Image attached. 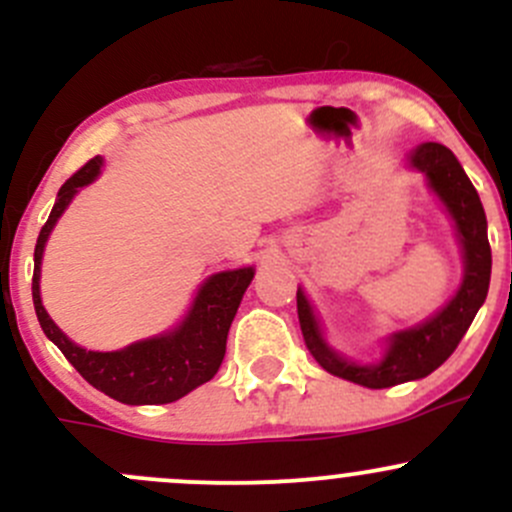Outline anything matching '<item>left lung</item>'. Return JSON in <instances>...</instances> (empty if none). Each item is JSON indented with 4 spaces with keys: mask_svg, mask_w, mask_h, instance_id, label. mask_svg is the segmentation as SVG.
<instances>
[{
    "mask_svg": "<svg viewBox=\"0 0 512 512\" xmlns=\"http://www.w3.org/2000/svg\"><path fill=\"white\" fill-rule=\"evenodd\" d=\"M411 165L426 173L431 188L436 190L438 198L446 203L451 218L456 220L463 255H466V277H463V285L456 297L421 327L394 334L389 352L379 364L359 366L337 356L324 344L312 307H309L302 289H297L299 327H302V337L309 354L329 374L354 381L366 389H389V386L404 384V381L423 379L431 371H436L448 356L456 352L458 342L471 327L480 304L485 302L490 285V262L493 260H490L488 223H485L478 190L468 180L466 170L441 143H423L421 148H416L414 156H411Z\"/></svg>",
    "mask_w": 512,
    "mask_h": 512,
    "instance_id": "obj_1",
    "label": "left lung"
}]
</instances>
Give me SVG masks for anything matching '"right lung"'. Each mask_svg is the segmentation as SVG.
I'll list each match as a JSON object with an SVG mask.
<instances>
[{
	"label": "right lung",
	"instance_id": "right-lung-1",
	"mask_svg": "<svg viewBox=\"0 0 512 512\" xmlns=\"http://www.w3.org/2000/svg\"><path fill=\"white\" fill-rule=\"evenodd\" d=\"M101 170V158H91L81 165L59 190L49 220L41 227L34 247V280L32 297L36 317L46 337L61 349V354L74 364V369L103 391L111 399L121 404L141 406V404H170V401L183 399L195 386L205 384L218 374L220 364L225 359V344L230 324L235 319L240 299L247 285L255 277L252 267L242 270L220 272L205 282L200 294L195 297L193 309L185 317L175 332L163 337L146 339V342L131 344L121 352H86L76 347L66 334L49 319L46 309L41 307L39 297V267L44 255V242L49 237L59 215L76 195V190L89 185Z\"/></svg>",
	"mask_w": 512,
	"mask_h": 512
}]
</instances>
